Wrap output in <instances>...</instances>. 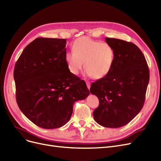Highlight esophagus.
Masks as SVG:
<instances>
[{
    "instance_id": "esophagus-1",
    "label": "esophagus",
    "mask_w": 161,
    "mask_h": 161,
    "mask_svg": "<svg viewBox=\"0 0 161 161\" xmlns=\"http://www.w3.org/2000/svg\"><path fill=\"white\" fill-rule=\"evenodd\" d=\"M86 85H87V88L89 89V90H90V82H89V81H86Z\"/></svg>"
}]
</instances>
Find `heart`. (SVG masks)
Returning <instances> with one entry per match:
<instances>
[{
    "label": "heart",
    "instance_id": "heart-1",
    "mask_svg": "<svg viewBox=\"0 0 161 161\" xmlns=\"http://www.w3.org/2000/svg\"><path fill=\"white\" fill-rule=\"evenodd\" d=\"M72 52L65 54V60L70 72L77 75L83 68L89 76L101 79L108 75L114 65L115 50L107 42H100L84 36L76 39Z\"/></svg>",
    "mask_w": 161,
    "mask_h": 161
}]
</instances>
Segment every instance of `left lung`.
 <instances>
[{"instance_id":"1","label":"left lung","mask_w":161,"mask_h":161,"mask_svg":"<svg viewBox=\"0 0 161 161\" xmlns=\"http://www.w3.org/2000/svg\"><path fill=\"white\" fill-rule=\"evenodd\" d=\"M105 41L114 47L115 59L109 73L91 86L90 92L99 101L93 115L100 125L119 128L143 107L149 69L143 53L133 43L111 38Z\"/></svg>"}]
</instances>
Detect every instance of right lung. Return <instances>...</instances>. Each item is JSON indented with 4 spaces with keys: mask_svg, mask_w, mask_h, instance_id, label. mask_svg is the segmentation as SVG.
Instances as JSON below:
<instances>
[{
    "mask_svg": "<svg viewBox=\"0 0 161 161\" xmlns=\"http://www.w3.org/2000/svg\"><path fill=\"white\" fill-rule=\"evenodd\" d=\"M65 44V39L38 38L24 49L14 66L19 108L43 129L64 126L74 103L90 94L86 82L68 68Z\"/></svg>",
    "mask_w": 161,
    "mask_h": 161,
    "instance_id": "add662e5",
    "label": "right lung"
}]
</instances>
